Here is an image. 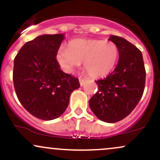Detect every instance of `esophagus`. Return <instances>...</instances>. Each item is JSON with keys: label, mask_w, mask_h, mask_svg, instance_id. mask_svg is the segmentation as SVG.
<instances>
[{"label": "esophagus", "mask_w": 160, "mask_h": 160, "mask_svg": "<svg viewBox=\"0 0 160 160\" xmlns=\"http://www.w3.org/2000/svg\"><path fill=\"white\" fill-rule=\"evenodd\" d=\"M79 81H80V86H82V85H83L84 83H85V82H86V79L80 78H79Z\"/></svg>", "instance_id": "1"}]
</instances>
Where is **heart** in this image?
I'll use <instances>...</instances> for the list:
<instances>
[{
    "mask_svg": "<svg viewBox=\"0 0 160 160\" xmlns=\"http://www.w3.org/2000/svg\"><path fill=\"white\" fill-rule=\"evenodd\" d=\"M118 58L119 49L114 42L98 39L71 40L68 49L61 47L56 53L57 62L66 72H73L83 62L84 69L95 78L109 74Z\"/></svg>",
    "mask_w": 160,
    "mask_h": 160,
    "instance_id": "1",
    "label": "heart"
}]
</instances>
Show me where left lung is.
<instances>
[{
  "instance_id": "obj_1",
  "label": "left lung",
  "mask_w": 160,
  "mask_h": 160,
  "mask_svg": "<svg viewBox=\"0 0 160 160\" xmlns=\"http://www.w3.org/2000/svg\"><path fill=\"white\" fill-rule=\"evenodd\" d=\"M109 40L119 49L115 69L102 80H96L98 91L89 100L92 111L99 120L116 122L123 120L138 104L144 90L146 71L142 53L121 37Z\"/></svg>"
}]
</instances>
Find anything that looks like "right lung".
I'll use <instances>...</instances> for the list:
<instances>
[{
	"instance_id": "1",
	"label": "right lung",
	"mask_w": 160,
	"mask_h": 160,
	"mask_svg": "<svg viewBox=\"0 0 160 160\" xmlns=\"http://www.w3.org/2000/svg\"><path fill=\"white\" fill-rule=\"evenodd\" d=\"M64 34H43L27 42L14 58L12 79L20 103L43 120L60 117L70 95L80 87L78 78L65 74L56 60Z\"/></svg>"
}]
</instances>
